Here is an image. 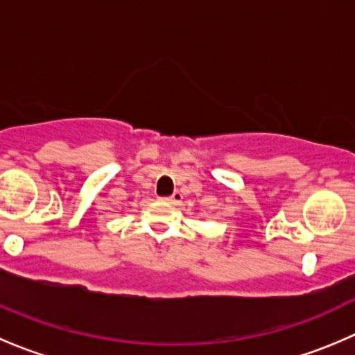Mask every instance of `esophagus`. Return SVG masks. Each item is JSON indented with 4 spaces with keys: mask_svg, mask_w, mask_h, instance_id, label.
I'll return each instance as SVG.
<instances>
[{
    "mask_svg": "<svg viewBox=\"0 0 355 355\" xmlns=\"http://www.w3.org/2000/svg\"><path fill=\"white\" fill-rule=\"evenodd\" d=\"M166 200H168V202H170V204H180V200H182V194H180V192H173V194H171L170 196V198H166Z\"/></svg>",
    "mask_w": 355,
    "mask_h": 355,
    "instance_id": "34e87169",
    "label": "esophagus"
}]
</instances>
